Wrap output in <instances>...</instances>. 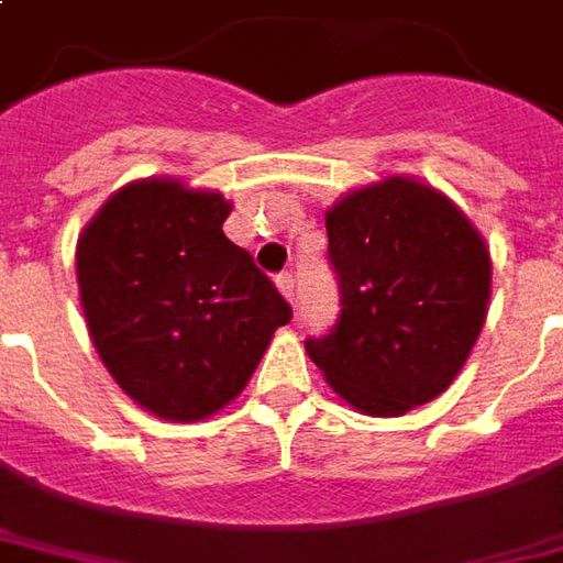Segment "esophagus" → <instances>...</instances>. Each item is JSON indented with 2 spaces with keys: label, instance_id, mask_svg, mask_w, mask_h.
<instances>
[{
  "label": "esophagus",
  "instance_id": "1",
  "mask_svg": "<svg viewBox=\"0 0 563 563\" xmlns=\"http://www.w3.org/2000/svg\"><path fill=\"white\" fill-rule=\"evenodd\" d=\"M275 285H278V290H282V294H285V300H290V303H294V275L290 273L275 275Z\"/></svg>",
  "mask_w": 563,
  "mask_h": 563
}]
</instances>
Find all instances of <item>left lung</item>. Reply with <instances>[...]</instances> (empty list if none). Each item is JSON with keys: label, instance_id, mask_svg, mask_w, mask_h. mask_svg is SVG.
Listing matches in <instances>:
<instances>
[{"label": "left lung", "instance_id": "left-lung-1", "mask_svg": "<svg viewBox=\"0 0 563 563\" xmlns=\"http://www.w3.org/2000/svg\"><path fill=\"white\" fill-rule=\"evenodd\" d=\"M325 229L341 316L309 338V360L365 415L396 418L431 402L486 322L484 235L446 195L406 176L350 191L325 213Z\"/></svg>", "mask_w": 563, "mask_h": 563}]
</instances>
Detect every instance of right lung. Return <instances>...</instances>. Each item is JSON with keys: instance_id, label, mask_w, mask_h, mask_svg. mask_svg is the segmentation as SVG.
Masks as SVG:
<instances>
[{"instance_id": "1", "label": "right lung", "mask_w": 563, "mask_h": 563, "mask_svg": "<svg viewBox=\"0 0 563 563\" xmlns=\"http://www.w3.org/2000/svg\"><path fill=\"white\" fill-rule=\"evenodd\" d=\"M220 191L176 179L123 185L82 229L77 285L111 378L167 421L229 406L288 325V300L232 244Z\"/></svg>"}]
</instances>
